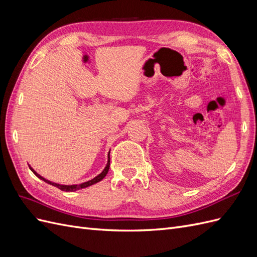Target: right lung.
Listing matches in <instances>:
<instances>
[{"instance_id": "right-lung-1", "label": "right lung", "mask_w": 257, "mask_h": 257, "mask_svg": "<svg viewBox=\"0 0 257 257\" xmlns=\"http://www.w3.org/2000/svg\"><path fill=\"white\" fill-rule=\"evenodd\" d=\"M109 153H110V152H109ZM109 166H110V157H109V154H108V162H107V165H106V167L104 168V170H103L102 173H100L98 176H96L95 178H93L92 180H89V181H87V182H83V183H81V184H74V185H63V184L53 183V182H51V181L47 180V179H45V178H43L42 176L38 175V174L35 172V170H34L32 167H31V166H29V167H30V169L32 170V172L35 174V176H37L38 178L42 179L43 181L47 182L48 184H51V185H53V186H57V188H58V189H60L61 191H65V192H75V191H77V190H80V189H83V188H87V186H90V185H92V184H95V183L99 182L100 180H103V179L105 178V176L107 175L108 170H109Z\"/></svg>"}]
</instances>
